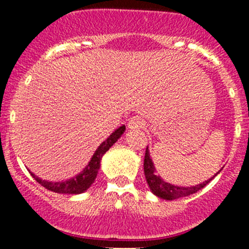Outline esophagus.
Here are the masks:
<instances>
[{"mask_svg":"<svg viewBox=\"0 0 249 249\" xmlns=\"http://www.w3.org/2000/svg\"><path fill=\"white\" fill-rule=\"evenodd\" d=\"M144 126V122L139 117H134L129 120L127 123V127L130 130H137V129H142Z\"/></svg>","mask_w":249,"mask_h":249,"instance_id":"esophagus-1","label":"esophagus"}]
</instances>
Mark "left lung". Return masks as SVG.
Instances as JSON below:
<instances>
[{
	"instance_id": "obj_1",
	"label": "left lung",
	"mask_w": 249,
	"mask_h": 249,
	"mask_svg": "<svg viewBox=\"0 0 249 249\" xmlns=\"http://www.w3.org/2000/svg\"><path fill=\"white\" fill-rule=\"evenodd\" d=\"M143 167H144V176L145 179H147L148 187H149L150 192L154 195H157L158 197L164 200H176L179 199V197L189 196V195L194 194V193L199 192L200 189H202L203 187L208 184L215 176L222 171V169L215 173L213 177H211L210 179L205 180V182L200 183V184L192 185V187H179V185H173L171 183H167L160 177L159 175H157V170H155L154 162H153L152 158H150L149 149H145V155H144V162H143Z\"/></svg>"
}]
</instances>
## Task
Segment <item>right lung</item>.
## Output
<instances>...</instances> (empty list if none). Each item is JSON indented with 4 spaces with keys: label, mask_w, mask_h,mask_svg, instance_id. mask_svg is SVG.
Wrapping results in <instances>:
<instances>
[{
    "label": "right lung",
    "mask_w": 249,
    "mask_h": 249,
    "mask_svg": "<svg viewBox=\"0 0 249 249\" xmlns=\"http://www.w3.org/2000/svg\"><path fill=\"white\" fill-rule=\"evenodd\" d=\"M125 131V125H122L120 127H118L117 130L110 134L108 139L101 143L99 145L96 150H95L94 155L90 159L89 164L83 169V171L78 173L74 177L70 178V179L61 180V182H50V180H44L42 178L37 177L35 173H31L32 177L37 180L41 185H43L44 188L48 190H52V192L57 193V194H82L85 190L89 189L90 185L94 183L95 178H96L97 172H99L100 166H101V159L105 155V153L117 142L118 140L122 137V135Z\"/></svg>",
    "instance_id": "add662e5"
}]
</instances>
